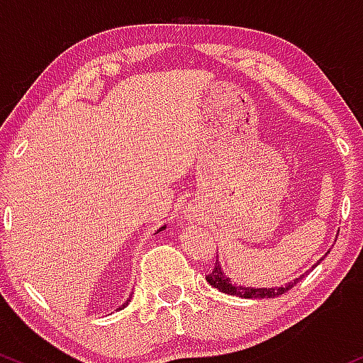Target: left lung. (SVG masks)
Listing matches in <instances>:
<instances>
[{"mask_svg":"<svg viewBox=\"0 0 363 363\" xmlns=\"http://www.w3.org/2000/svg\"><path fill=\"white\" fill-rule=\"evenodd\" d=\"M328 255V254H325ZM324 259V257H323ZM320 259V260H323ZM319 260V262H320ZM317 262V264H319ZM315 264V266H317ZM313 266V267H315ZM305 274L300 276V278H295L290 283L286 284H281V286H276V288H250V286H238V284H233L231 283V278H228L225 274V271L221 269V264H219V260H216V266L213 272H209V274L206 276L207 283L211 284V286L218 288L219 291L226 293V295H235V296H242V298H276V296L283 295V293H286L288 290H291L293 286H295L296 283H298L300 279L303 278Z\"/></svg>","mask_w":363,"mask_h":363,"instance_id":"8db88e82","label":"left lung"}]
</instances>
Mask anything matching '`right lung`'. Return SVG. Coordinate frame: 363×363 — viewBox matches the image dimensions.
Listing matches in <instances>:
<instances>
[{"mask_svg":"<svg viewBox=\"0 0 363 363\" xmlns=\"http://www.w3.org/2000/svg\"><path fill=\"white\" fill-rule=\"evenodd\" d=\"M164 228H166V226H162V228H160V230H157V231H162V230H164ZM130 298H132V295H130V296H128V298H127V302H125L123 305H121V307H120V308H118V311H121V308H123V307H127V305H128V302H130Z\"/></svg>","mask_w":363,"mask_h":363,"instance_id":"1","label":"right lung"}]
</instances>
